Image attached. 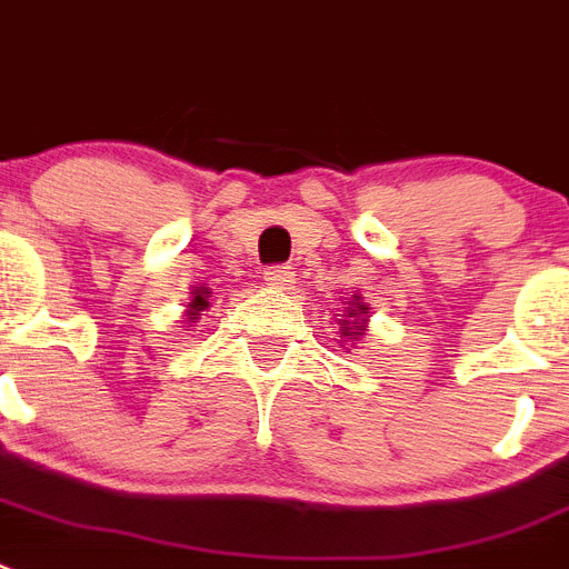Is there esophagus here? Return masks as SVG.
I'll return each instance as SVG.
<instances>
[{"instance_id": "esophagus-1", "label": "esophagus", "mask_w": 569, "mask_h": 569, "mask_svg": "<svg viewBox=\"0 0 569 569\" xmlns=\"http://www.w3.org/2000/svg\"><path fill=\"white\" fill-rule=\"evenodd\" d=\"M293 268H288V264H273V268H264V284H270V288L276 290H288L290 284H293Z\"/></svg>"}]
</instances>
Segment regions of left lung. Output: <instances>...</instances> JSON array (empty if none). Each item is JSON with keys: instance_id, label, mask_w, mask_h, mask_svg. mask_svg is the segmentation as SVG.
Wrapping results in <instances>:
<instances>
[{"instance_id": "1", "label": "left lung", "mask_w": 569, "mask_h": 569, "mask_svg": "<svg viewBox=\"0 0 569 569\" xmlns=\"http://www.w3.org/2000/svg\"><path fill=\"white\" fill-rule=\"evenodd\" d=\"M367 305H361L359 296H353V301H350V308L345 310V316L339 319V336L341 339H359V336H365V316H367Z\"/></svg>"}]
</instances>
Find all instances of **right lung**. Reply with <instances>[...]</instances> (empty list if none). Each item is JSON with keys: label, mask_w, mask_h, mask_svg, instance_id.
Instances as JSON below:
<instances>
[{"label": "right lung", "mask_w": 569, "mask_h": 569, "mask_svg": "<svg viewBox=\"0 0 569 569\" xmlns=\"http://www.w3.org/2000/svg\"><path fill=\"white\" fill-rule=\"evenodd\" d=\"M204 308H210L208 288H199L193 293V301H190V319H196V316H199V310H204Z\"/></svg>", "instance_id": "add662e5"}]
</instances>
